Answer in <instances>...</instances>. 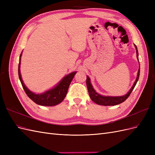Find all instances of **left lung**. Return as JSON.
Here are the masks:
<instances>
[{
	"label": "left lung",
	"instance_id": "1",
	"mask_svg": "<svg viewBox=\"0 0 155 155\" xmlns=\"http://www.w3.org/2000/svg\"><path fill=\"white\" fill-rule=\"evenodd\" d=\"M135 46L136 50H137V59H138V50L137 46ZM140 76V68L138 70V72L137 75V79L134 83L133 86L132 88H130V90L129 91V92L125 94V96H116V97H112V96H101L99 94H97L95 91L94 89L93 88L91 81H90V78H89L88 76H87V89H88V92L89 94V96H90L91 99L96 103L97 105H105V106H111V105H118L123 103L125 101L129 96H130V93L132 92L133 90L134 89L136 84H137L138 79Z\"/></svg>",
	"mask_w": 155,
	"mask_h": 155
}]
</instances>
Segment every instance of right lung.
Returning <instances> with one entry per match:
<instances>
[{
  "label": "right lung",
  "instance_id": "obj_1",
  "mask_svg": "<svg viewBox=\"0 0 155 155\" xmlns=\"http://www.w3.org/2000/svg\"><path fill=\"white\" fill-rule=\"evenodd\" d=\"M22 53L20 55L19 58V63H18V77L22 84V86L24 91H25L26 95L28 96L30 99L34 101L37 105H43V106H54L60 104L63 101L66 97L68 92V89L70 86V84L71 83L72 79L74 78L76 72H74L70 73V74L65 76L58 85L53 88L52 89L46 91L41 94H35V93L31 92L28 90V88L25 86L23 83L20 72V64H21V57Z\"/></svg>",
  "mask_w": 155,
  "mask_h": 155
}]
</instances>
